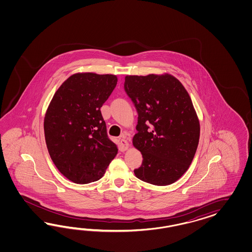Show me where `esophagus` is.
<instances>
[{
	"mask_svg": "<svg viewBox=\"0 0 252 252\" xmlns=\"http://www.w3.org/2000/svg\"><path fill=\"white\" fill-rule=\"evenodd\" d=\"M120 145L122 147V149L124 151L128 150L130 145L129 143H128V141H127V135H126V134H123L122 136H121Z\"/></svg>",
	"mask_w": 252,
	"mask_h": 252,
	"instance_id": "1",
	"label": "esophagus"
}]
</instances>
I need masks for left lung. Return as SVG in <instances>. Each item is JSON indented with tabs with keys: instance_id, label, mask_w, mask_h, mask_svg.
<instances>
[{
	"instance_id": "1",
	"label": "left lung",
	"mask_w": 252,
	"mask_h": 252,
	"mask_svg": "<svg viewBox=\"0 0 252 252\" xmlns=\"http://www.w3.org/2000/svg\"><path fill=\"white\" fill-rule=\"evenodd\" d=\"M124 86L138 115L133 145L143 160L135 176L156 186L175 183L189 167L199 140L189 94L169 74L126 76Z\"/></svg>"
}]
</instances>
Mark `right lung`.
<instances>
[{
    "label": "right lung",
    "instance_id": "add662e5",
    "mask_svg": "<svg viewBox=\"0 0 252 252\" xmlns=\"http://www.w3.org/2000/svg\"><path fill=\"white\" fill-rule=\"evenodd\" d=\"M116 84L115 75L76 73L60 86L46 111L48 152L62 175L74 183L100 179L117 154L100 113Z\"/></svg>",
    "mask_w": 252,
    "mask_h": 252
}]
</instances>
